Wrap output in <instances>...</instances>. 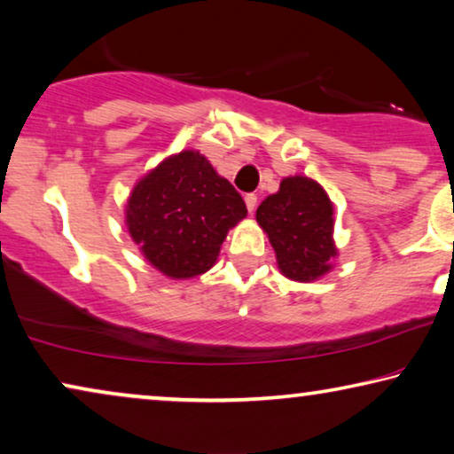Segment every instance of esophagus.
Returning a JSON list of instances; mask_svg holds the SVG:
<instances>
[{
	"label": "esophagus",
	"instance_id": "esophagus-1",
	"mask_svg": "<svg viewBox=\"0 0 454 454\" xmlns=\"http://www.w3.org/2000/svg\"><path fill=\"white\" fill-rule=\"evenodd\" d=\"M245 203H247V209L248 212H254V209H257V195L254 193H247L245 195Z\"/></svg>",
	"mask_w": 454,
	"mask_h": 454
}]
</instances>
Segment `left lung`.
<instances>
[{"mask_svg": "<svg viewBox=\"0 0 454 454\" xmlns=\"http://www.w3.org/2000/svg\"><path fill=\"white\" fill-rule=\"evenodd\" d=\"M257 222L270 236L286 278L310 282L331 270L333 206L321 184L306 176H288L276 195L257 207Z\"/></svg>", "mask_w": 454, "mask_h": 454, "instance_id": "obj_1", "label": "left lung"}]
</instances>
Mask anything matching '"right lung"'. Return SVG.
<instances>
[{
  "mask_svg": "<svg viewBox=\"0 0 454 454\" xmlns=\"http://www.w3.org/2000/svg\"><path fill=\"white\" fill-rule=\"evenodd\" d=\"M245 215L239 191L191 150L144 176L127 203L131 239L156 270L176 279L207 271L226 232Z\"/></svg>",
  "mask_w": 454,
  "mask_h": 454,
  "instance_id": "add662e5",
  "label": "right lung"
}]
</instances>
